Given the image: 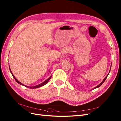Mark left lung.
I'll list each match as a JSON object with an SVG mask.
<instances>
[{
    "label": "left lung",
    "instance_id": "obj_1",
    "mask_svg": "<svg viewBox=\"0 0 121 121\" xmlns=\"http://www.w3.org/2000/svg\"><path fill=\"white\" fill-rule=\"evenodd\" d=\"M111 67H110V71H109V73H110V70H111ZM109 74L107 75V76H106L105 77V78H104V79L103 80V81H102V82H101L99 84V85H98L97 86H96V87H95L93 89H96V88H98L99 87H100L101 85H102L103 83H104V82L105 81V80L106 79V78H107V76H108V75H109Z\"/></svg>",
    "mask_w": 121,
    "mask_h": 121
}]
</instances>
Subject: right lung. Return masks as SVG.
<instances>
[{
  "label": "right lung",
  "mask_w": 121,
  "mask_h": 121,
  "mask_svg": "<svg viewBox=\"0 0 121 121\" xmlns=\"http://www.w3.org/2000/svg\"><path fill=\"white\" fill-rule=\"evenodd\" d=\"M9 69H10V72H11V74H12V75L13 76V77H14V78L15 79V80L16 81V82H17L18 83H19V84H20V85H23V86H25V87H27V88H31V89H34V88H39V87H41V86H44V85H45V84H46L48 82H49V81L50 80V79L51 78V77H52V75H51L50 76V77H49V78H48L46 80H45L44 82H42V83H41V84H39V85H36V86H26V85H24V84H22V83H21L20 81H19L16 78V77L14 76V75L13 74V73H12V72H11V69H10V66H9Z\"/></svg>",
  "instance_id": "add662e5"
}]
</instances>
